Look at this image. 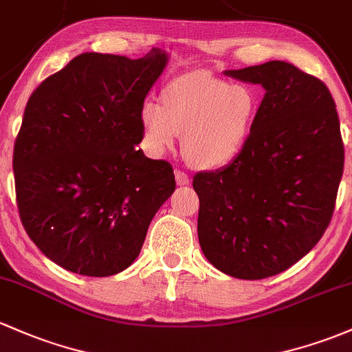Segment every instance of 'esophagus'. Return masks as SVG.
Wrapping results in <instances>:
<instances>
[{
  "label": "esophagus",
  "mask_w": 352,
  "mask_h": 352,
  "mask_svg": "<svg viewBox=\"0 0 352 352\" xmlns=\"http://www.w3.org/2000/svg\"><path fill=\"white\" fill-rule=\"evenodd\" d=\"M175 177H176V183L179 184V186H186V184H190V176H188L184 171H179V169H176Z\"/></svg>",
  "instance_id": "obj_1"
}]
</instances>
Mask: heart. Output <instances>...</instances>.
<instances>
[{
  "mask_svg": "<svg viewBox=\"0 0 352 352\" xmlns=\"http://www.w3.org/2000/svg\"><path fill=\"white\" fill-rule=\"evenodd\" d=\"M258 114V99L248 85L203 74H188L164 89V104L146 99L141 124L154 151L175 144L183 134V154L201 169L230 164L243 151Z\"/></svg>",
  "mask_w": 352,
  "mask_h": 352,
  "instance_id": "b5f03b06",
  "label": "heart"
}]
</instances>
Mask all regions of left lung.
<instances>
[{"label":"left lung","instance_id":"obj_1","mask_svg":"<svg viewBox=\"0 0 352 352\" xmlns=\"http://www.w3.org/2000/svg\"><path fill=\"white\" fill-rule=\"evenodd\" d=\"M265 90L243 151L225 168L198 173V238L223 274L260 280L316 247L334 213L344 169L338 111L319 78L292 63L225 70Z\"/></svg>","mask_w":352,"mask_h":352}]
</instances>
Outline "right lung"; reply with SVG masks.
I'll return each mask as SVG.
<instances>
[{
  "label": "right lung",
  "instance_id": "add662e5",
  "mask_svg": "<svg viewBox=\"0 0 352 352\" xmlns=\"http://www.w3.org/2000/svg\"><path fill=\"white\" fill-rule=\"evenodd\" d=\"M169 56L87 52L26 104L13 173L21 223L47 258L109 277L138 258L149 223L175 192L173 168L144 156L141 105Z\"/></svg>",
  "mask_w": 352,
  "mask_h": 352
}]
</instances>
